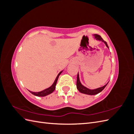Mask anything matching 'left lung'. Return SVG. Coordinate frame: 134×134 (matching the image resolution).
I'll use <instances>...</instances> for the list:
<instances>
[{"instance_id":"obj_1","label":"left lung","mask_w":134,"mask_h":134,"mask_svg":"<svg viewBox=\"0 0 134 134\" xmlns=\"http://www.w3.org/2000/svg\"><path fill=\"white\" fill-rule=\"evenodd\" d=\"M93 36H94V38H95L96 40H98V41H102L105 44H106V46L109 48L107 42L104 41L103 38L100 37V36L97 35V34H94V35H93ZM108 83H107L106 85H104V86H103L102 87L96 88V89H94V90H90V89H89V88L86 87L85 86H84L82 84V83H80V79H79V75L78 72V75H77L76 88H77V89H78V90L80 93H83V94H88V95H96V94H97L98 93H100V92H102L104 90V88L106 87V86H107Z\"/></svg>"}]
</instances>
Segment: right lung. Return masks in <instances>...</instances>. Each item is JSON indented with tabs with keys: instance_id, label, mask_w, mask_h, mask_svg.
<instances>
[{
	"instance_id": "add662e5",
	"label": "right lung",
	"mask_w": 134,
	"mask_h": 134,
	"mask_svg": "<svg viewBox=\"0 0 134 134\" xmlns=\"http://www.w3.org/2000/svg\"><path fill=\"white\" fill-rule=\"evenodd\" d=\"M62 72H63V71H60L59 72V74L58 75V76H56V79L54 81V83L52 84V86L51 87H50L49 88L45 89V90H44L43 91H42L41 92H32V91H29L30 92V93H32V94H34V95H35L36 96H37V97H44V96L51 94V93H52L55 91V88H56V83H57V82H58V78H59V75L61 74V73H62Z\"/></svg>"
}]
</instances>
